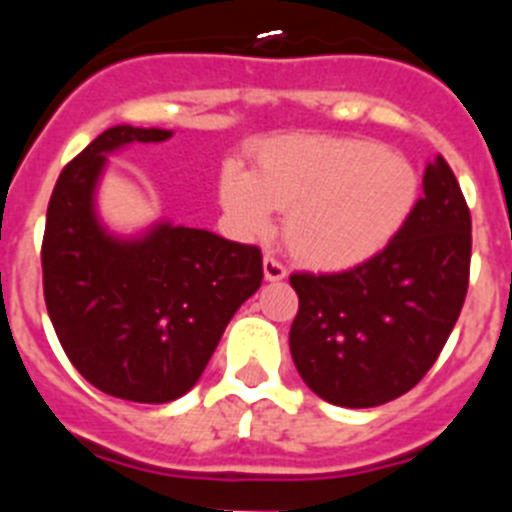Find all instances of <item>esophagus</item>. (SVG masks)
I'll use <instances>...</instances> for the list:
<instances>
[{"instance_id": "34e87169", "label": "esophagus", "mask_w": 512, "mask_h": 512, "mask_svg": "<svg viewBox=\"0 0 512 512\" xmlns=\"http://www.w3.org/2000/svg\"><path fill=\"white\" fill-rule=\"evenodd\" d=\"M264 274L269 282H279V279L287 277V266L282 264V261L277 259V256H271V253H266L264 256Z\"/></svg>"}]
</instances>
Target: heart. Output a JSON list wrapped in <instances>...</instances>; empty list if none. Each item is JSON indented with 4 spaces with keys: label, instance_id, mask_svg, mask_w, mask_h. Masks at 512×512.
<instances>
[{
    "label": "heart",
    "instance_id": "1",
    "mask_svg": "<svg viewBox=\"0 0 512 512\" xmlns=\"http://www.w3.org/2000/svg\"><path fill=\"white\" fill-rule=\"evenodd\" d=\"M420 176L374 140L284 135L266 140L256 171L228 161L217 194L243 238H264L289 212L287 243L305 264L348 269L382 251L408 223Z\"/></svg>",
    "mask_w": 512,
    "mask_h": 512
}]
</instances>
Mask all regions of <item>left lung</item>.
I'll return each instance as SVG.
<instances>
[{
    "instance_id": "obj_1",
    "label": "left lung",
    "mask_w": 512,
    "mask_h": 512,
    "mask_svg": "<svg viewBox=\"0 0 512 512\" xmlns=\"http://www.w3.org/2000/svg\"><path fill=\"white\" fill-rule=\"evenodd\" d=\"M472 215L438 153L423 197L377 256L336 274L297 271L289 351L305 384L341 408L413 390L449 341L469 287Z\"/></svg>"
}]
</instances>
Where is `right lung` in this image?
I'll list each match as a JSON object with an SVG mask.
<instances>
[{
  "label": "right lung",
  "mask_w": 512,
  "mask_h": 512,
  "mask_svg": "<svg viewBox=\"0 0 512 512\" xmlns=\"http://www.w3.org/2000/svg\"><path fill=\"white\" fill-rule=\"evenodd\" d=\"M169 130L117 125L63 166L48 202L40 264L53 330L76 372L130 402L182 397L205 372L235 310L261 287L259 246L158 225L140 241L99 228L92 194L104 156Z\"/></svg>",
  "instance_id": "1"
}]
</instances>
